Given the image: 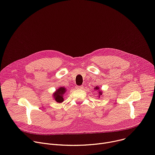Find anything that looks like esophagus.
I'll use <instances>...</instances> for the list:
<instances>
[{"label":"esophagus","mask_w":155,"mask_h":155,"mask_svg":"<svg viewBox=\"0 0 155 155\" xmlns=\"http://www.w3.org/2000/svg\"><path fill=\"white\" fill-rule=\"evenodd\" d=\"M75 87H76L77 89H82V88H83V86H81V85H80V86L77 85Z\"/></svg>","instance_id":"obj_1"}]
</instances>
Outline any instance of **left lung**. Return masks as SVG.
Here are the masks:
<instances>
[{
	"instance_id": "8db88e82",
	"label": "left lung",
	"mask_w": 155,
	"mask_h": 155,
	"mask_svg": "<svg viewBox=\"0 0 155 155\" xmlns=\"http://www.w3.org/2000/svg\"><path fill=\"white\" fill-rule=\"evenodd\" d=\"M100 88H98V87H96V88H95V90H99ZM102 94V92L100 91V92H99V95L100 96V95H101ZM99 97H100V96H99Z\"/></svg>"
}]
</instances>
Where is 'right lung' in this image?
Masks as SVG:
<instances>
[{"label":"right lung","instance_id":"obj_1","mask_svg":"<svg viewBox=\"0 0 155 155\" xmlns=\"http://www.w3.org/2000/svg\"><path fill=\"white\" fill-rule=\"evenodd\" d=\"M65 91L66 89L64 87H61L58 90H56V91L54 93V97L55 101L59 103H62L64 101L63 94L65 93Z\"/></svg>","mask_w":155,"mask_h":155}]
</instances>
